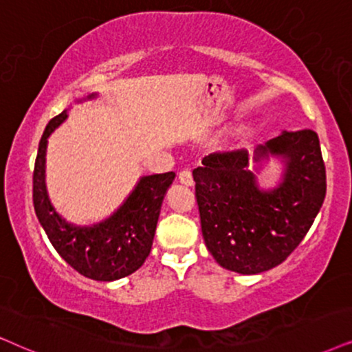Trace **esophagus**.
Wrapping results in <instances>:
<instances>
[{"label":"esophagus","instance_id":"esophagus-1","mask_svg":"<svg viewBox=\"0 0 352 352\" xmlns=\"http://www.w3.org/2000/svg\"><path fill=\"white\" fill-rule=\"evenodd\" d=\"M179 182L182 185H186V186L193 185V177H191V172L188 168H185V170H182L179 173Z\"/></svg>","mask_w":352,"mask_h":352}]
</instances>
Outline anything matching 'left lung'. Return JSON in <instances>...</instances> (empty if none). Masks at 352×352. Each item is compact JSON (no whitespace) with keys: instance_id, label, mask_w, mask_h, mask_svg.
I'll return each mask as SVG.
<instances>
[{"instance_id":"1","label":"left lung","mask_w":352,"mask_h":352,"mask_svg":"<svg viewBox=\"0 0 352 352\" xmlns=\"http://www.w3.org/2000/svg\"><path fill=\"white\" fill-rule=\"evenodd\" d=\"M270 154L286 159L283 184L270 191L258 188L245 149L209 154L193 170L204 243L222 268L240 274L281 265L312 228L327 195L317 133L283 131L256 149L255 162Z\"/></svg>"}]
</instances>
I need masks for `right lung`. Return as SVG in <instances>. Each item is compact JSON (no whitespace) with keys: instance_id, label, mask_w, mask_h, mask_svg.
<instances>
[{"instance_id":"1","label":"right lung","mask_w":352,"mask_h":352,"mask_svg":"<svg viewBox=\"0 0 352 352\" xmlns=\"http://www.w3.org/2000/svg\"><path fill=\"white\" fill-rule=\"evenodd\" d=\"M92 97L94 94L87 99ZM66 117L68 115L63 110L52 118L38 143L32 177L35 214L53 248L71 268L96 281H115L141 268L151 253L162 199L175 173L143 177L123 206L100 224L92 228L68 224L48 201L43 182L47 138Z\"/></svg>"}]
</instances>
